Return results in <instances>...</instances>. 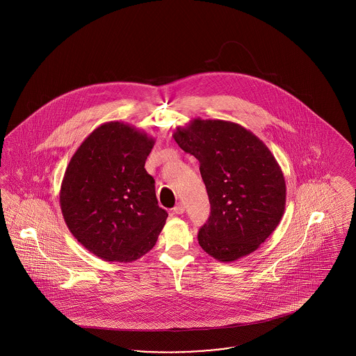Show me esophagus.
<instances>
[{
  "label": "esophagus",
  "instance_id": "1",
  "mask_svg": "<svg viewBox=\"0 0 356 356\" xmlns=\"http://www.w3.org/2000/svg\"><path fill=\"white\" fill-rule=\"evenodd\" d=\"M173 212L176 213V215H183L184 212H186V205L183 203H179L175 208H173Z\"/></svg>",
  "mask_w": 356,
  "mask_h": 356
}]
</instances>
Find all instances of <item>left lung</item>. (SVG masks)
Wrapping results in <instances>:
<instances>
[{
    "instance_id": "8db88e82",
    "label": "left lung",
    "mask_w": 356,
    "mask_h": 356,
    "mask_svg": "<svg viewBox=\"0 0 356 356\" xmlns=\"http://www.w3.org/2000/svg\"><path fill=\"white\" fill-rule=\"evenodd\" d=\"M175 141L200 163L211 216L199 244L229 263L252 254L276 229L286 209V180L268 147L232 121L193 119Z\"/></svg>"
}]
</instances>
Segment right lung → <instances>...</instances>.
<instances>
[{
    "label": "right lung",
    "mask_w": 356,
    "mask_h": 356,
    "mask_svg": "<svg viewBox=\"0 0 356 356\" xmlns=\"http://www.w3.org/2000/svg\"><path fill=\"white\" fill-rule=\"evenodd\" d=\"M154 138L121 121L97 127L72 156L60 205L72 235L105 261L149 252L168 213L160 208L145 160Z\"/></svg>",
    "instance_id": "add662e5"
}]
</instances>
